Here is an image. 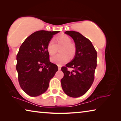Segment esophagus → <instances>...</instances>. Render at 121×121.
I'll return each mask as SVG.
<instances>
[{
  "label": "esophagus",
  "mask_w": 121,
  "mask_h": 121,
  "mask_svg": "<svg viewBox=\"0 0 121 121\" xmlns=\"http://www.w3.org/2000/svg\"><path fill=\"white\" fill-rule=\"evenodd\" d=\"M58 69L59 70H60V69H61V67L60 66H58Z\"/></svg>",
  "instance_id": "obj_1"
}]
</instances>
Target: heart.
<instances>
[{"label": "heart", "mask_w": 121, "mask_h": 121, "mask_svg": "<svg viewBox=\"0 0 121 121\" xmlns=\"http://www.w3.org/2000/svg\"><path fill=\"white\" fill-rule=\"evenodd\" d=\"M56 43L54 41L50 40L47 45V51L49 54L53 56L56 52L58 47L62 46L60 48L61 54H56L51 57V61L59 65H61L66 63L69 60L70 56L73 57L76 53V48L71 43V39L66 35H61L56 37Z\"/></svg>", "instance_id": "obj_1"}]
</instances>
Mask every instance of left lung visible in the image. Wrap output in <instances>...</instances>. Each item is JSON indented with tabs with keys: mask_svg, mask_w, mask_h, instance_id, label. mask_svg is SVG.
Segmentation results:
<instances>
[{
	"mask_svg": "<svg viewBox=\"0 0 121 121\" xmlns=\"http://www.w3.org/2000/svg\"><path fill=\"white\" fill-rule=\"evenodd\" d=\"M65 34L73 38L76 51L74 59L61 69L64 73L61 86L67 95L77 98L86 93L93 84L97 53L91 41L79 32L67 31ZM68 68L74 70L69 72Z\"/></svg>",
	"mask_w": 121,
	"mask_h": 121,
	"instance_id": "1",
	"label": "left lung"
}]
</instances>
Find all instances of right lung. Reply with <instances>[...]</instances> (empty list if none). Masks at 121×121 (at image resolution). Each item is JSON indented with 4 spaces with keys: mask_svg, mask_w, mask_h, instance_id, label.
<instances>
[{
    "mask_svg": "<svg viewBox=\"0 0 121 121\" xmlns=\"http://www.w3.org/2000/svg\"><path fill=\"white\" fill-rule=\"evenodd\" d=\"M59 31L39 30L26 39L16 56V70L20 87L28 95L37 97L48 90L51 79L58 70L50 61L47 45Z\"/></svg>",
    "mask_w": 121,
    "mask_h": 121,
    "instance_id": "obj_1",
    "label": "right lung"
}]
</instances>
